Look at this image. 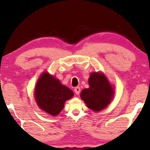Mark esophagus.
<instances>
[{
    "label": "esophagus",
    "instance_id": "1",
    "mask_svg": "<svg viewBox=\"0 0 150 150\" xmlns=\"http://www.w3.org/2000/svg\"><path fill=\"white\" fill-rule=\"evenodd\" d=\"M74 91H75V93L76 94L79 95V93H80V91H81V88L79 87V86L76 87V88L74 89Z\"/></svg>",
    "mask_w": 150,
    "mask_h": 150
}]
</instances>
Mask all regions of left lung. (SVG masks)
Segmentation results:
<instances>
[{"label":"left lung","instance_id":"obj_1","mask_svg":"<svg viewBox=\"0 0 150 150\" xmlns=\"http://www.w3.org/2000/svg\"><path fill=\"white\" fill-rule=\"evenodd\" d=\"M90 88L84 89L81 97L87 106L99 111L110 104L113 97V90L103 73H92L89 79Z\"/></svg>","mask_w":150,"mask_h":150}]
</instances>
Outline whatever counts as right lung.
I'll return each mask as SVG.
<instances>
[{
  "label": "right lung",
  "mask_w": 150,
  "mask_h": 150,
  "mask_svg": "<svg viewBox=\"0 0 150 150\" xmlns=\"http://www.w3.org/2000/svg\"><path fill=\"white\" fill-rule=\"evenodd\" d=\"M73 96V91L69 88L61 85L58 79L47 72L40 76L35 90V97L38 106L53 116L60 112L65 102Z\"/></svg>",
  "instance_id": "right-lung-1"
}]
</instances>
